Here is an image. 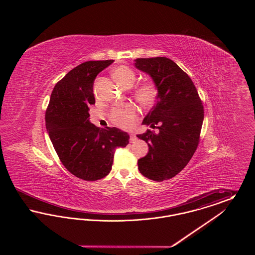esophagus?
<instances>
[{"label":"esophagus","mask_w":255,"mask_h":255,"mask_svg":"<svg viewBox=\"0 0 255 255\" xmlns=\"http://www.w3.org/2000/svg\"><path fill=\"white\" fill-rule=\"evenodd\" d=\"M136 140H137L136 135L133 133H130V141H131V142H135Z\"/></svg>","instance_id":"esophagus-1"}]
</instances>
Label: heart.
<instances>
[{
	"instance_id": "heart-1",
	"label": "heart",
	"mask_w": 255,
	"mask_h": 255,
	"mask_svg": "<svg viewBox=\"0 0 255 255\" xmlns=\"http://www.w3.org/2000/svg\"><path fill=\"white\" fill-rule=\"evenodd\" d=\"M114 77L120 85L124 88H130L135 80V74L133 70L126 66H121L115 69ZM158 89L153 81H145L136 87L134 90V97L145 107L153 105L157 99ZM136 111L132 104H128L121 109H115L112 112V121L122 128H129L133 125Z\"/></svg>"
}]
</instances>
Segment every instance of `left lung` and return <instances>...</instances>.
<instances>
[{"label":"left lung","instance_id":"obj_1","mask_svg":"<svg viewBox=\"0 0 255 255\" xmlns=\"http://www.w3.org/2000/svg\"><path fill=\"white\" fill-rule=\"evenodd\" d=\"M134 67L152 78L158 87L156 103L142 124L147 130L136 134L149 147L137 160L139 172L150 180L162 182L180 173L194 155L204 122V106L194 83L169 58H137Z\"/></svg>","mask_w":255,"mask_h":255}]
</instances>
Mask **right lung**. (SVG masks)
<instances>
[{
    "mask_svg": "<svg viewBox=\"0 0 255 255\" xmlns=\"http://www.w3.org/2000/svg\"><path fill=\"white\" fill-rule=\"evenodd\" d=\"M114 60L88 61L55 85L46 112V128L64 166L84 181H97L112 169L116 149L129 143V134L116 127L98 128L90 122L96 103L94 82Z\"/></svg>",
    "mask_w": 255,
    "mask_h": 255,
    "instance_id": "1",
    "label": "right lung"
}]
</instances>
